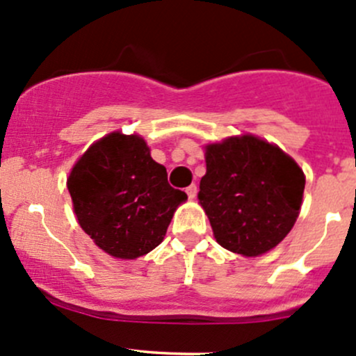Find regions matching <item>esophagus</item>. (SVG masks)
Listing matches in <instances>:
<instances>
[{
	"label": "esophagus",
	"instance_id": "1",
	"mask_svg": "<svg viewBox=\"0 0 356 356\" xmlns=\"http://www.w3.org/2000/svg\"><path fill=\"white\" fill-rule=\"evenodd\" d=\"M186 193H188L189 200H194V197H196V194H197V188L194 184H191L189 188H186Z\"/></svg>",
	"mask_w": 356,
	"mask_h": 356
}]
</instances>
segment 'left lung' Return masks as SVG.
<instances>
[{"label":"left lung","mask_w":356,"mask_h":356,"mask_svg":"<svg viewBox=\"0 0 356 356\" xmlns=\"http://www.w3.org/2000/svg\"><path fill=\"white\" fill-rule=\"evenodd\" d=\"M200 203L216 242L245 257L276 247L298 218L305 175L291 156L252 134L204 147Z\"/></svg>","instance_id":"left-lung-1"}]
</instances>
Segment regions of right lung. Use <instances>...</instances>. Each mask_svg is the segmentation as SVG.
Segmentation results:
<instances>
[{
    "label": "right lung",
    "instance_id": "add662e5",
    "mask_svg": "<svg viewBox=\"0 0 356 356\" xmlns=\"http://www.w3.org/2000/svg\"><path fill=\"white\" fill-rule=\"evenodd\" d=\"M74 215L104 252L136 259L165 237L175 209L188 200L167 181L165 167L147 141L119 131L100 138L80 156L68 177Z\"/></svg>",
    "mask_w": 356,
    "mask_h": 356
}]
</instances>
